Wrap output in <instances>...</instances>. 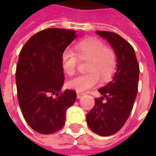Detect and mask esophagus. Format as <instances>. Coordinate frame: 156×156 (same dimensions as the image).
I'll return each mask as SVG.
<instances>
[{
    "label": "esophagus",
    "mask_w": 156,
    "mask_h": 156,
    "mask_svg": "<svg viewBox=\"0 0 156 156\" xmlns=\"http://www.w3.org/2000/svg\"><path fill=\"white\" fill-rule=\"evenodd\" d=\"M83 96V94H82V93H77V98H81Z\"/></svg>",
    "instance_id": "34e87169"
}]
</instances>
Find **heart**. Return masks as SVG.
Listing matches in <instances>:
<instances>
[{
    "label": "heart",
    "mask_w": 156,
    "mask_h": 156,
    "mask_svg": "<svg viewBox=\"0 0 156 156\" xmlns=\"http://www.w3.org/2000/svg\"><path fill=\"white\" fill-rule=\"evenodd\" d=\"M73 51H65L61 58L62 68L69 76L75 73L78 58L88 60L86 70L89 73L79 75L68 81V88L78 93H84L98 84L99 78L105 81L111 77L116 67L115 51L97 38H87L75 45Z\"/></svg>",
    "instance_id": "b5f03b06"
}]
</instances>
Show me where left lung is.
I'll return each instance as SVG.
<instances>
[{"label":"left lung","mask_w":156,"mask_h":156,"mask_svg":"<svg viewBox=\"0 0 156 156\" xmlns=\"http://www.w3.org/2000/svg\"><path fill=\"white\" fill-rule=\"evenodd\" d=\"M110 44L116 55L117 68L112 80L98 89L101 98L87 114L88 127L98 135L117 133L130 115L138 91L140 68L133 47L117 33L97 31ZM106 98V102L102 100Z\"/></svg>","instance_id":"8db88e82"}]
</instances>
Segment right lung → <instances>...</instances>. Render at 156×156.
Returning <instances> with one entry per match:
<instances>
[{"mask_svg": "<svg viewBox=\"0 0 156 156\" xmlns=\"http://www.w3.org/2000/svg\"><path fill=\"white\" fill-rule=\"evenodd\" d=\"M76 31L48 28L36 33L19 54L16 71L17 98L22 115L40 134H52L63 127L66 111L76 101V93L66 89L62 55L78 35ZM56 94L53 98L51 95Z\"/></svg>", "mask_w": 156, "mask_h": 156, "instance_id": "right-lung-1", "label": "right lung"}]
</instances>
